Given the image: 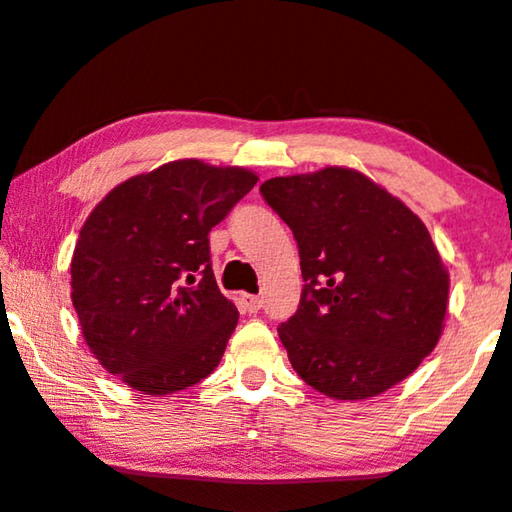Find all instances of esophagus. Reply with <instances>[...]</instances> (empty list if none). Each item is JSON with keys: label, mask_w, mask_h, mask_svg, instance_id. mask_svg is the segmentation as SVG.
Listing matches in <instances>:
<instances>
[{"label": "esophagus", "mask_w": 512, "mask_h": 512, "mask_svg": "<svg viewBox=\"0 0 512 512\" xmlns=\"http://www.w3.org/2000/svg\"><path fill=\"white\" fill-rule=\"evenodd\" d=\"M241 304L248 313H257L262 309V297L257 295H241Z\"/></svg>", "instance_id": "obj_1"}]
</instances>
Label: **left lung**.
<instances>
[{
	"label": "left lung",
	"instance_id": "1",
	"mask_svg": "<svg viewBox=\"0 0 512 512\" xmlns=\"http://www.w3.org/2000/svg\"><path fill=\"white\" fill-rule=\"evenodd\" d=\"M260 192L299 245L302 302L278 327L299 377L344 403L410 377L449 304V271L419 215L346 166L271 177Z\"/></svg>",
	"mask_w": 512,
	"mask_h": 512
}]
</instances>
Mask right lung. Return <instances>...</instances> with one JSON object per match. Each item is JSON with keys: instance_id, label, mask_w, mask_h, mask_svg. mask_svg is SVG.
I'll use <instances>...</instances> for the list:
<instances>
[{"instance_id": "1", "label": "right lung", "mask_w": 512, "mask_h": 512, "mask_svg": "<svg viewBox=\"0 0 512 512\" xmlns=\"http://www.w3.org/2000/svg\"><path fill=\"white\" fill-rule=\"evenodd\" d=\"M257 180L177 159L128 177L86 217L72 306L93 358L133 391L177 393L220 365L238 311L215 283L208 234Z\"/></svg>"}]
</instances>
